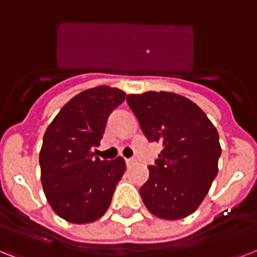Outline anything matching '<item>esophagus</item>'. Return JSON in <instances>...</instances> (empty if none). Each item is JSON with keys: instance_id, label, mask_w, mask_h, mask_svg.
Here are the masks:
<instances>
[{"instance_id": "1", "label": "esophagus", "mask_w": 257, "mask_h": 257, "mask_svg": "<svg viewBox=\"0 0 257 257\" xmlns=\"http://www.w3.org/2000/svg\"><path fill=\"white\" fill-rule=\"evenodd\" d=\"M135 164V160H126V165L130 168V166H133V165Z\"/></svg>"}]
</instances>
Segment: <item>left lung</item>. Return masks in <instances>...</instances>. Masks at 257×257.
<instances>
[{
	"label": "left lung",
	"instance_id": "8db88e82",
	"mask_svg": "<svg viewBox=\"0 0 257 257\" xmlns=\"http://www.w3.org/2000/svg\"><path fill=\"white\" fill-rule=\"evenodd\" d=\"M149 142L162 145L141 197L151 214L180 220L194 213L218 173L221 146L213 123L196 103L174 92L127 95Z\"/></svg>",
	"mask_w": 257,
	"mask_h": 257
}]
</instances>
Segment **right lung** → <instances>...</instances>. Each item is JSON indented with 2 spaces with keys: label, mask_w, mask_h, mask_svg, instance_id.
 <instances>
[{
  "label": "right lung",
  "mask_w": 257,
  "mask_h": 257,
  "mask_svg": "<svg viewBox=\"0 0 257 257\" xmlns=\"http://www.w3.org/2000/svg\"><path fill=\"white\" fill-rule=\"evenodd\" d=\"M126 93L99 85L77 93L44 134L40 150L41 184L51 208L72 224H89L106 213L124 174L122 157L101 161L95 151L107 119Z\"/></svg>",
  "instance_id": "right-lung-1"
}]
</instances>
